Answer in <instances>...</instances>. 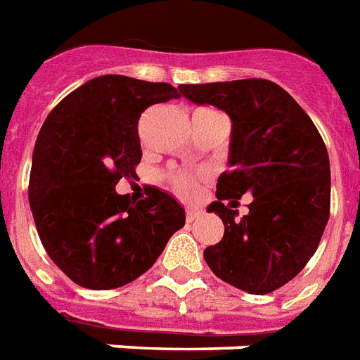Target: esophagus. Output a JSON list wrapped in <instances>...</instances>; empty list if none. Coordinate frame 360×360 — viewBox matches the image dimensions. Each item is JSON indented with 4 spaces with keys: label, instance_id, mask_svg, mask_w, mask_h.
Wrapping results in <instances>:
<instances>
[{
    "label": "esophagus",
    "instance_id": "obj_1",
    "mask_svg": "<svg viewBox=\"0 0 360 360\" xmlns=\"http://www.w3.org/2000/svg\"><path fill=\"white\" fill-rule=\"evenodd\" d=\"M198 215H200V210H194V207H187V212H185V217H187L188 223H193Z\"/></svg>",
    "mask_w": 360,
    "mask_h": 360
}]
</instances>
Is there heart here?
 <instances>
[{"mask_svg":"<svg viewBox=\"0 0 360 360\" xmlns=\"http://www.w3.org/2000/svg\"><path fill=\"white\" fill-rule=\"evenodd\" d=\"M169 185L175 193L179 194V196H193L196 193V179H194L193 175H187V173H175L169 177Z\"/></svg>","mask_w":360,"mask_h":360,"instance_id":"b5f03b06","label":"heart"}]
</instances>
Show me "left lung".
I'll return each instance as SVG.
<instances>
[{"mask_svg": "<svg viewBox=\"0 0 360 360\" xmlns=\"http://www.w3.org/2000/svg\"><path fill=\"white\" fill-rule=\"evenodd\" d=\"M183 97L231 116L229 164L207 212L225 234L204 250L221 281L250 294L275 292L302 271L319 248L330 217V160L321 133L302 106L262 78L181 85ZM252 192L250 212L236 217Z\"/></svg>", "mask_w": 360, "mask_h": 360, "instance_id": "8db88e82", "label": "left lung"}]
</instances>
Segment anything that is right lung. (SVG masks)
Returning a JSON list of instances; mask_svg holds the SVG:
<instances>
[{
  "label": "right lung",
  "mask_w": 360,
  "mask_h": 360,
  "mask_svg": "<svg viewBox=\"0 0 360 360\" xmlns=\"http://www.w3.org/2000/svg\"><path fill=\"white\" fill-rule=\"evenodd\" d=\"M181 87L127 76L89 79L53 108L32 158L28 200L53 263L84 288L110 290L153 267L185 210L148 187L131 202L116 193L141 162L137 126L150 106L181 97Z\"/></svg>",
  "instance_id": "1"
}]
</instances>
